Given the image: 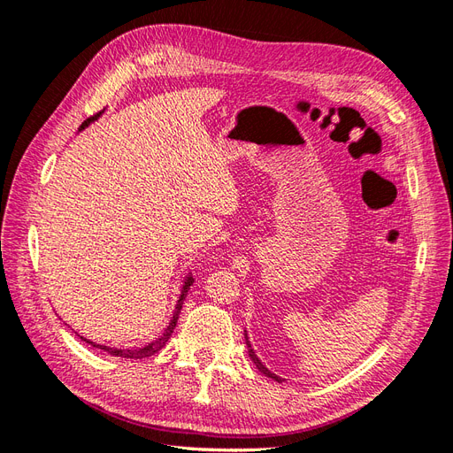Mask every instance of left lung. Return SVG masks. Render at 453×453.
<instances>
[{"instance_id":"8db88e82","label":"left lung","mask_w":453,"mask_h":453,"mask_svg":"<svg viewBox=\"0 0 453 453\" xmlns=\"http://www.w3.org/2000/svg\"><path fill=\"white\" fill-rule=\"evenodd\" d=\"M245 334V344H248V353H250V357H251V361L255 363V366L260 370V372H263L265 376H268V378H272V380H276L278 383H281V381H285L283 378H280L278 374H273V372H270V370L263 365V363H260V359L257 357V353H255V349L251 348V342H250V338H248V331H245L243 333Z\"/></svg>"}]
</instances>
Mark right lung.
<instances>
[{
    "mask_svg": "<svg viewBox=\"0 0 453 453\" xmlns=\"http://www.w3.org/2000/svg\"><path fill=\"white\" fill-rule=\"evenodd\" d=\"M102 113H104V111H100L98 115H94V117L87 119V120L83 122V125H81L79 132L85 130L87 127H90L94 120H98V119L102 117ZM193 283H195V278H193V273L188 272V276L185 278V281H183V285H181V293H180V298H177V304H175V310H173L172 319H170V323H168V326H166V331L162 333V336H158L157 340L150 342V344H147V346H143V348H134V349H130V348H111V346L96 344V342H92V340H88V338H83V336H81V340H85L87 344H90L92 348H98V349L107 351L109 355H115V357H125V359H145V357H150V355H155L157 351H160L164 346H166V342L170 340V336H172V333H173V328H175V325H177V319H180V313H181V308H183V300L187 298V293H188L190 285H193ZM77 336H79V334H77Z\"/></svg>",
    "mask_w": 453,
    "mask_h": 453,
    "instance_id": "right-lung-1",
    "label": "right lung"
}]
</instances>
